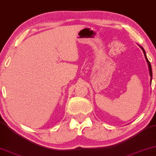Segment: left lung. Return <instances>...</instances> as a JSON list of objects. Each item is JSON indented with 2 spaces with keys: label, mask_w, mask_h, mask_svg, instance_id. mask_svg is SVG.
Returning a JSON list of instances; mask_svg holds the SVG:
<instances>
[{
  "label": "left lung",
  "mask_w": 156,
  "mask_h": 156,
  "mask_svg": "<svg viewBox=\"0 0 156 156\" xmlns=\"http://www.w3.org/2000/svg\"><path fill=\"white\" fill-rule=\"evenodd\" d=\"M140 48H141V49H142V51H143V53H144V55H145V58H146V61H147V63H148V69H149V73H150V76H151V80H152V76H153V75H152V68H151V63H150V62H149V61H148V58H147V56H146V51H145V50L143 49V48H142L141 46H140Z\"/></svg>",
  "instance_id": "obj_1"
}]
</instances>
